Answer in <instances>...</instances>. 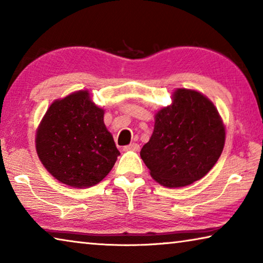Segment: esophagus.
I'll list each match as a JSON object with an SVG mask.
<instances>
[{"mask_svg": "<svg viewBox=\"0 0 263 263\" xmlns=\"http://www.w3.org/2000/svg\"><path fill=\"white\" fill-rule=\"evenodd\" d=\"M139 148H140L139 145L136 144V142H132V144L125 146V147H124V151H135L136 152V151H139Z\"/></svg>", "mask_w": 263, "mask_h": 263, "instance_id": "esophagus-1", "label": "esophagus"}]
</instances>
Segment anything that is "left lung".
<instances>
[{"label": "left lung", "instance_id": "left-lung-1", "mask_svg": "<svg viewBox=\"0 0 263 263\" xmlns=\"http://www.w3.org/2000/svg\"><path fill=\"white\" fill-rule=\"evenodd\" d=\"M171 105L155 114L154 130L140 157L153 179L180 188L205 176L225 145V125L215 104L202 92L177 88Z\"/></svg>", "mask_w": 263, "mask_h": 263}]
</instances>
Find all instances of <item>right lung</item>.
<instances>
[{
  "label": "right lung",
  "mask_w": 263,
  "mask_h": 263,
  "mask_svg": "<svg viewBox=\"0 0 263 263\" xmlns=\"http://www.w3.org/2000/svg\"><path fill=\"white\" fill-rule=\"evenodd\" d=\"M103 119L104 109L91 101L88 90L50 105L35 132V151L55 180L89 188L109 174L119 151Z\"/></svg>",
  "instance_id": "1"
}]
</instances>
